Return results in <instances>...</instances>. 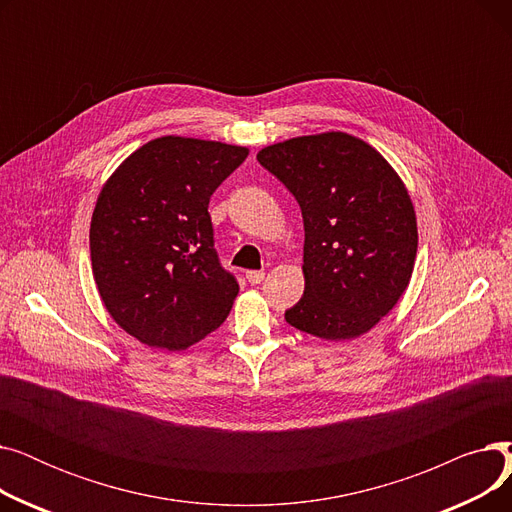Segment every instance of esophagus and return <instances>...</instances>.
Listing matches in <instances>:
<instances>
[{"label":"esophagus","instance_id":"34e87169","mask_svg":"<svg viewBox=\"0 0 512 512\" xmlns=\"http://www.w3.org/2000/svg\"><path fill=\"white\" fill-rule=\"evenodd\" d=\"M263 278H265V274L263 272H259V270H251V272H247V280H249V284H261L263 282Z\"/></svg>","mask_w":512,"mask_h":512}]
</instances>
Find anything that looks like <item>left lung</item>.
Instances as JSON below:
<instances>
[{
	"instance_id": "left-lung-1",
	"label": "left lung",
	"mask_w": 512,
	"mask_h": 512,
	"mask_svg": "<svg viewBox=\"0 0 512 512\" xmlns=\"http://www.w3.org/2000/svg\"><path fill=\"white\" fill-rule=\"evenodd\" d=\"M257 161L303 213L305 292L286 321L324 340L369 332L407 290L417 255L415 209L400 176L346 132L288 139Z\"/></svg>"
}]
</instances>
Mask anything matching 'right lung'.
<instances>
[{
  "label": "right lung",
  "instance_id": "add662e5",
  "mask_svg": "<svg viewBox=\"0 0 512 512\" xmlns=\"http://www.w3.org/2000/svg\"><path fill=\"white\" fill-rule=\"evenodd\" d=\"M249 149L159 137L126 157L91 220L99 297L147 346L184 351L224 324L238 294L213 247L209 199Z\"/></svg>",
  "mask_w": 512,
  "mask_h": 512
}]
</instances>
